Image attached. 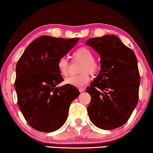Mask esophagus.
I'll use <instances>...</instances> for the list:
<instances>
[{
    "instance_id": "34e87169",
    "label": "esophagus",
    "mask_w": 153,
    "mask_h": 153,
    "mask_svg": "<svg viewBox=\"0 0 153 153\" xmlns=\"http://www.w3.org/2000/svg\"><path fill=\"white\" fill-rule=\"evenodd\" d=\"M79 90L80 92H82L85 90V87H79Z\"/></svg>"
}]
</instances>
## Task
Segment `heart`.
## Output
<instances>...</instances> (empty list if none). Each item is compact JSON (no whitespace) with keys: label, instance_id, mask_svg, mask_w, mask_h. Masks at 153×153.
<instances>
[{"label":"heart","instance_id":"heart-1","mask_svg":"<svg viewBox=\"0 0 153 153\" xmlns=\"http://www.w3.org/2000/svg\"><path fill=\"white\" fill-rule=\"evenodd\" d=\"M73 56L75 59L82 61L80 65L79 71L82 72L76 76L68 77L66 79V84L81 87L87 85L90 81L91 74H95L99 70V64L94 59V54L92 51L86 47H82L76 49L74 52ZM58 71L63 76L68 75V62L66 58H61L58 59L57 63Z\"/></svg>","mask_w":153,"mask_h":153}]
</instances>
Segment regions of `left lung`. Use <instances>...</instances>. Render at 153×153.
I'll list each match as a JSON object with an SVG mask.
<instances>
[{
	"instance_id": "8db88e82",
	"label": "left lung",
	"mask_w": 153,
	"mask_h": 153,
	"mask_svg": "<svg viewBox=\"0 0 153 153\" xmlns=\"http://www.w3.org/2000/svg\"><path fill=\"white\" fill-rule=\"evenodd\" d=\"M86 44L101 59L99 74L86 89L91 96L89 117L102 129L120 127L128 121L138 102L140 76L136 56L114 35L90 38Z\"/></svg>"
}]
</instances>
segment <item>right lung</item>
Returning a JSON list of instances; mask_svg holds the SVG:
<instances>
[{"label": "right lung", "mask_w": 153, "mask_h": 153, "mask_svg": "<svg viewBox=\"0 0 153 153\" xmlns=\"http://www.w3.org/2000/svg\"><path fill=\"white\" fill-rule=\"evenodd\" d=\"M79 40L40 36L27 46L16 67L18 105L30 126L52 132L64 124L68 109L79 91L63 81L57 63Z\"/></svg>", "instance_id": "obj_1"}]
</instances>
